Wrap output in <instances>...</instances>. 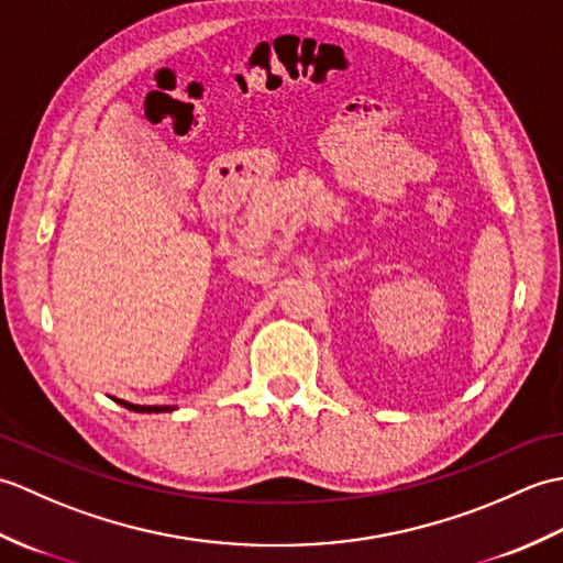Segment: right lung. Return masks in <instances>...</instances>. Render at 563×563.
Listing matches in <instances>:
<instances>
[{"instance_id": "1", "label": "right lung", "mask_w": 563, "mask_h": 563, "mask_svg": "<svg viewBox=\"0 0 563 563\" xmlns=\"http://www.w3.org/2000/svg\"><path fill=\"white\" fill-rule=\"evenodd\" d=\"M121 401V399H118ZM125 409L137 411V413H162V411H172V406H140V404H130V401H121Z\"/></svg>"}]
</instances>
